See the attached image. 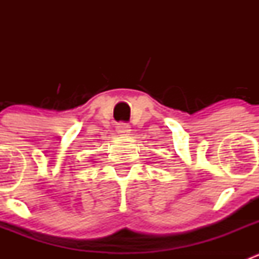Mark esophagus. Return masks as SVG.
I'll use <instances>...</instances> for the list:
<instances>
[{"label": "esophagus", "mask_w": 259, "mask_h": 259, "mask_svg": "<svg viewBox=\"0 0 259 259\" xmlns=\"http://www.w3.org/2000/svg\"><path fill=\"white\" fill-rule=\"evenodd\" d=\"M116 132L120 135H127L130 133V125L126 124V122H120L116 126Z\"/></svg>", "instance_id": "1"}]
</instances>
